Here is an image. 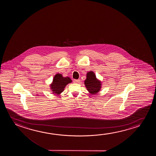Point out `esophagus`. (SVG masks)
<instances>
[{
  "mask_svg": "<svg viewBox=\"0 0 156 156\" xmlns=\"http://www.w3.org/2000/svg\"><path fill=\"white\" fill-rule=\"evenodd\" d=\"M79 82H80L79 79H75V80H74V83H79Z\"/></svg>",
  "mask_w": 156,
  "mask_h": 156,
  "instance_id": "1",
  "label": "esophagus"
}]
</instances>
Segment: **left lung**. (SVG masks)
Listing matches in <instances>:
<instances>
[{
  "mask_svg": "<svg viewBox=\"0 0 156 156\" xmlns=\"http://www.w3.org/2000/svg\"><path fill=\"white\" fill-rule=\"evenodd\" d=\"M86 88L90 94L95 95L100 90L102 83L97 79L94 72L90 71L86 74V79L84 81Z\"/></svg>",
  "mask_w": 156,
  "mask_h": 156,
  "instance_id": "8db88e82",
  "label": "left lung"
}]
</instances>
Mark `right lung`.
<instances>
[{
	"label": "right lung",
	"mask_w": 156,
	"mask_h": 156,
	"mask_svg": "<svg viewBox=\"0 0 156 156\" xmlns=\"http://www.w3.org/2000/svg\"><path fill=\"white\" fill-rule=\"evenodd\" d=\"M72 83V80L69 77H63L62 74L57 73L53 78L50 85V89L54 94L60 95L63 92L64 88L68 83Z\"/></svg>",
	"instance_id": "obj_1"
}]
</instances>
